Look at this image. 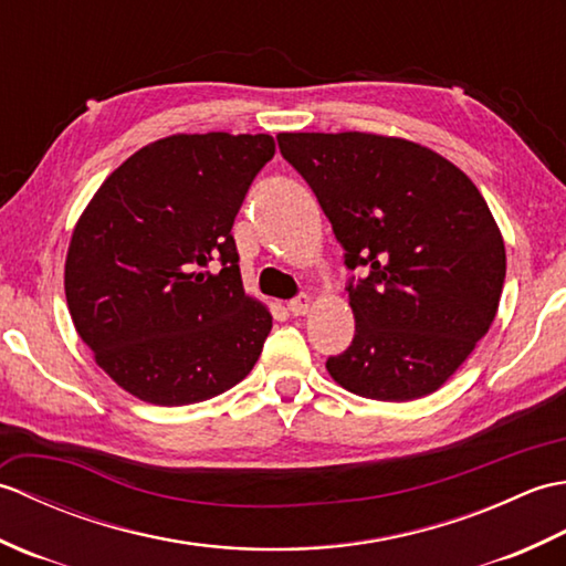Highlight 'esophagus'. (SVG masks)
<instances>
[{"instance_id": "esophagus-1", "label": "esophagus", "mask_w": 566, "mask_h": 566, "mask_svg": "<svg viewBox=\"0 0 566 566\" xmlns=\"http://www.w3.org/2000/svg\"><path fill=\"white\" fill-rule=\"evenodd\" d=\"M311 304H314V298H311L308 294L296 296L294 302H290V311H292V316H306V314H308V308H311Z\"/></svg>"}]
</instances>
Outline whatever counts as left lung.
<instances>
[{
	"mask_svg": "<svg viewBox=\"0 0 566 566\" xmlns=\"http://www.w3.org/2000/svg\"><path fill=\"white\" fill-rule=\"evenodd\" d=\"M345 248L353 345L328 357L343 389L377 401L438 391L496 318L506 245L482 191L420 143L359 134H280Z\"/></svg>",
	"mask_w": 566,
	"mask_h": 566,
	"instance_id": "left-lung-1",
	"label": "left lung"
}]
</instances>
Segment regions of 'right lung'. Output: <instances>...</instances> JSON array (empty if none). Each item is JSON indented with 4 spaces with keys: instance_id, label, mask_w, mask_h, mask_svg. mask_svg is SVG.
I'll return each instance as SVG.
<instances>
[{
    "instance_id": "1",
    "label": "right lung",
    "mask_w": 566,
    "mask_h": 566,
    "mask_svg": "<svg viewBox=\"0 0 566 566\" xmlns=\"http://www.w3.org/2000/svg\"><path fill=\"white\" fill-rule=\"evenodd\" d=\"M272 155L268 134H175L130 155L84 207L67 308L94 363L136 399L207 401L255 367L272 314L243 290L231 228Z\"/></svg>"
}]
</instances>
